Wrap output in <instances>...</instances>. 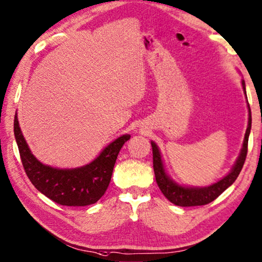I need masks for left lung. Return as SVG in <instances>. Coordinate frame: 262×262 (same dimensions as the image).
<instances>
[{
  "instance_id": "8db88e82",
  "label": "left lung",
  "mask_w": 262,
  "mask_h": 262,
  "mask_svg": "<svg viewBox=\"0 0 262 262\" xmlns=\"http://www.w3.org/2000/svg\"><path fill=\"white\" fill-rule=\"evenodd\" d=\"M242 85L244 89V93L246 95V85L245 81L242 80ZM247 99V97H246ZM248 107V124L247 129L245 133V138L243 142V148L240 150V154L236 159L233 167L230 170V172L226 176H224L222 180H219L215 183L207 185V186H188L178 184L177 182L172 180L171 177L168 175L167 170H165L163 160H162L161 151L159 146L151 141L152 147V164H154V172H155L156 183L159 185L162 193L164 194L165 198L172 203V204L178 206H198V205H205L209 204L212 201H214L219 194L223 193L228 186H231L234 183L236 177L239 176L240 171H242L243 165L245 163L247 155V143H248V136L251 133L252 127V115L250 105L247 101Z\"/></svg>"
}]
</instances>
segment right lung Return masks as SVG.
<instances>
[{"label":"right lung","instance_id":"1","mask_svg":"<svg viewBox=\"0 0 262 262\" xmlns=\"http://www.w3.org/2000/svg\"><path fill=\"white\" fill-rule=\"evenodd\" d=\"M14 134L24 170L31 183L48 198L66 206L94 204L105 194L120 149L130 139L129 134L119 136L89 164L60 169L41 163L36 159L20 130L17 113L14 120Z\"/></svg>","mask_w":262,"mask_h":262}]
</instances>
